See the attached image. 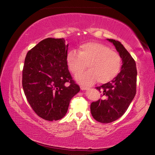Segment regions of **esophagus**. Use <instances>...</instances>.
<instances>
[{
  "label": "esophagus",
  "mask_w": 155,
  "mask_h": 155,
  "mask_svg": "<svg viewBox=\"0 0 155 155\" xmlns=\"http://www.w3.org/2000/svg\"><path fill=\"white\" fill-rule=\"evenodd\" d=\"M81 89L82 90H87L88 89H90V87H87V86H84V85H81Z\"/></svg>",
  "instance_id": "obj_1"
}]
</instances>
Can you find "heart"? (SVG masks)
<instances>
[{"label": "heart", "mask_w": 155, "mask_h": 155, "mask_svg": "<svg viewBox=\"0 0 155 155\" xmlns=\"http://www.w3.org/2000/svg\"><path fill=\"white\" fill-rule=\"evenodd\" d=\"M67 64L72 73L77 75L87 68L89 70L77 77L78 82L91 84L96 81L106 83L119 74L122 61L119 54L109 46L98 42L81 44L78 52L70 50L66 56Z\"/></svg>", "instance_id": "obj_1"}]
</instances>
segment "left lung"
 <instances>
[{
    "label": "left lung",
    "mask_w": 155,
    "mask_h": 155,
    "mask_svg": "<svg viewBox=\"0 0 155 155\" xmlns=\"http://www.w3.org/2000/svg\"><path fill=\"white\" fill-rule=\"evenodd\" d=\"M115 46L122 60V70L111 82L96 87L101 99L91 103V114L96 121L110 123L120 118L134 98L137 85V68L133 58L119 41L107 39Z\"/></svg>",
    "instance_id": "obj_1"
}]
</instances>
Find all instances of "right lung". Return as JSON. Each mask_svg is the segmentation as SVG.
Wrapping results in <instances>:
<instances>
[{
  "mask_svg": "<svg viewBox=\"0 0 155 155\" xmlns=\"http://www.w3.org/2000/svg\"><path fill=\"white\" fill-rule=\"evenodd\" d=\"M68 47L64 38H48L25 57L23 90L35 114L48 121L64 117L72 97L80 91L68 70Z\"/></svg>",
  "mask_w": 155,
  "mask_h": 155,
  "instance_id": "add662e5",
  "label": "right lung"
}]
</instances>
